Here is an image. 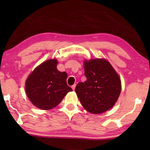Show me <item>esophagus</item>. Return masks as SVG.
Masks as SVG:
<instances>
[{
  "label": "esophagus",
  "mask_w": 150,
  "mask_h": 150,
  "mask_svg": "<svg viewBox=\"0 0 150 150\" xmlns=\"http://www.w3.org/2000/svg\"><path fill=\"white\" fill-rule=\"evenodd\" d=\"M75 87H76V85H73L72 86H71V88H72L73 90L75 89Z\"/></svg>",
  "instance_id": "obj_1"
}]
</instances>
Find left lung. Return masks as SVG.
<instances>
[{"label":"left lung","instance_id":"8db88e82","mask_svg":"<svg viewBox=\"0 0 150 150\" xmlns=\"http://www.w3.org/2000/svg\"><path fill=\"white\" fill-rule=\"evenodd\" d=\"M87 80L76 85L75 92L84 108L93 114H101L113 107L122 91V82L107 59H85Z\"/></svg>","mask_w":150,"mask_h":150}]
</instances>
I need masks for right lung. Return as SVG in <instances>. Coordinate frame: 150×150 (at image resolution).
Segmentation results:
<instances>
[{
	"label": "right lung",
	"instance_id": "right-lung-1",
	"mask_svg": "<svg viewBox=\"0 0 150 150\" xmlns=\"http://www.w3.org/2000/svg\"><path fill=\"white\" fill-rule=\"evenodd\" d=\"M58 63L57 59L44 61L26 80V96L34 106L42 110L54 108L68 92L72 91L67 85V73L57 69Z\"/></svg>",
	"mask_w": 150,
	"mask_h": 150
}]
</instances>
